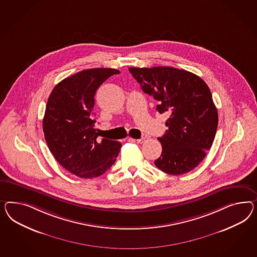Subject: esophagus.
Returning <instances> with one entry per match:
<instances>
[{"label":"esophagus","mask_w":257,"mask_h":257,"mask_svg":"<svg viewBox=\"0 0 257 257\" xmlns=\"http://www.w3.org/2000/svg\"><path fill=\"white\" fill-rule=\"evenodd\" d=\"M148 139H149L148 137H143V138H141V139H138L137 142L139 143V144H143V143H145L146 141H148Z\"/></svg>","instance_id":"esophagus-1"}]
</instances>
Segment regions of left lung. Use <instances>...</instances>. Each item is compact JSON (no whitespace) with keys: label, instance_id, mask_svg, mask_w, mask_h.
Returning a JSON list of instances; mask_svg holds the SVG:
<instances>
[{"label":"left lung","instance_id":"8db88e82","mask_svg":"<svg viewBox=\"0 0 257 257\" xmlns=\"http://www.w3.org/2000/svg\"><path fill=\"white\" fill-rule=\"evenodd\" d=\"M142 90L158 101L156 110L169 115L158 140L162 154L154 164L165 173L181 175L197 167L212 146L218 112L206 82L185 70L130 67Z\"/></svg>","mask_w":257,"mask_h":257}]
</instances>
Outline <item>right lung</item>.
I'll return each mask as SVG.
<instances>
[{
  "label": "right lung",
  "instance_id": "right-lung-1",
  "mask_svg": "<svg viewBox=\"0 0 257 257\" xmlns=\"http://www.w3.org/2000/svg\"><path fill=\"white\" fill-rule=\"evenodd\" d=\"M112 68L83 70L57 84L49 95L43 131L57 162L79 178L92 179L109 169L118 157V141L98 139L94 127V95Z\"/></svg>",
  "mask_w": 257,
  "mask_h": 257
}]
</instances>
